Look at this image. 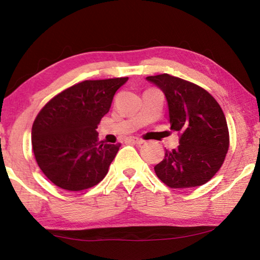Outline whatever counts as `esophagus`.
<instances>
[{
  "mask_svg": "<svg viewBox=\"0 0 260 260\" xmlns=\"http://www.w3.org/2000/svg\"><path fill=\"white\" fill-rule=\"evenodd\" d=\"M127 141H129V143H133V144H137V145H143L145 143L143 139H138V138H127Z\"/></svg>",
  "mask_w": 260,
  "mask_h": 260,
  "instance_id": "esophagus-1",
  "label": "esophagus"
}]
</instances>
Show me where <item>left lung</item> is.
<instances>
[{
  "instance_id": "8db88e82",
  "label": "left lung",
  "mask_w": 260,
  "mask_h": 260,
  "mask_svg": "<svg viewBox=\"0 0 260 260\" xmlns=\"http://www.w3.org/2000/svg\"><path fill=\"white\" fill-rule=\"evenodd\" d=\"M164 92L171 129L181 133L177 148L165 152L155 175L174 189L193 188L220 170L230 147L226 117L215 99L201 86L168 74L148 76Z\"/></svg>"
}]
</instances>
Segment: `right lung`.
Segmentation results:
<instances>
[{"label":"right lung","instance_id":"1","mask_svg":"<svg viewBox=\"0 0 260 260\" xmlns=\"http://www.w3.org/2000/svg\"><path fill=\"white\" fill-rule=\"evenodd\" d=\"M128 77L84 81L51 100L32 127L36 160L59 188L81 191L99 184L120 144L99 143L98 124L109 112L116 90Z\"/></svg>","mask_w":260,"mask_h":260}]
</instances>
